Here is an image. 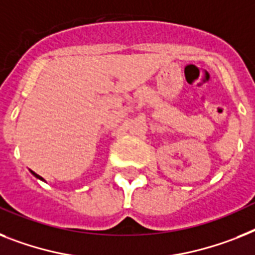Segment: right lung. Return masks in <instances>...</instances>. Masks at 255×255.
<instances>
[{
  "label": "right lung",
  "instance_id": "right-lung-1",
  "mask_svg": "<svg viewBox=\"0 0 255 255\" xmlns=\"http://www.w3.org/2000/svg\"><path fill=\"white\" fill-rule=\"evenodd\" d=\"M31 173H32V174H33V176H35V177H36V178H39V180H43V178L40 177L39 174H36V173H35V172H32V170H31ZM43 181H44V180H43Z\"/></svg>",
  "mask_w": 255,
  "mask_h": 255
}]
</instances>
